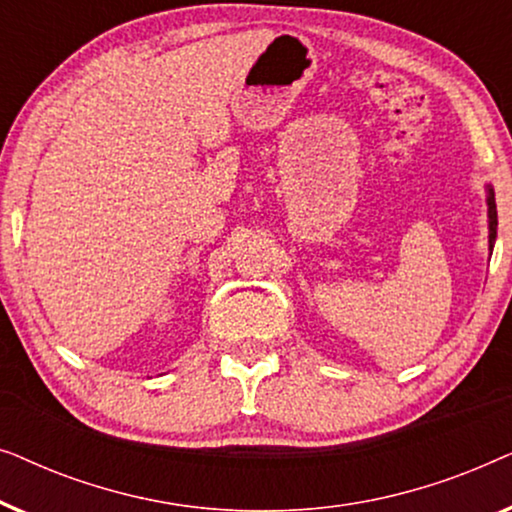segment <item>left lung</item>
<instances>
[{
  "label": "left lung",
  "mask_w": 512,
  "mask_h": 512,
  "mask_svg": "<svg viewBox=\"0 0 512 512\" xmlns=\"http://www.w3.org/2000/svg\"><path fill=\"white\" fill-rule=\"evenodd\" d=\"M487 216H489V249H494V240H496V202H494V191L492 186H487Z\"/></svg>",
  "instance_id": "left-lung-1"
}]
</instances>
